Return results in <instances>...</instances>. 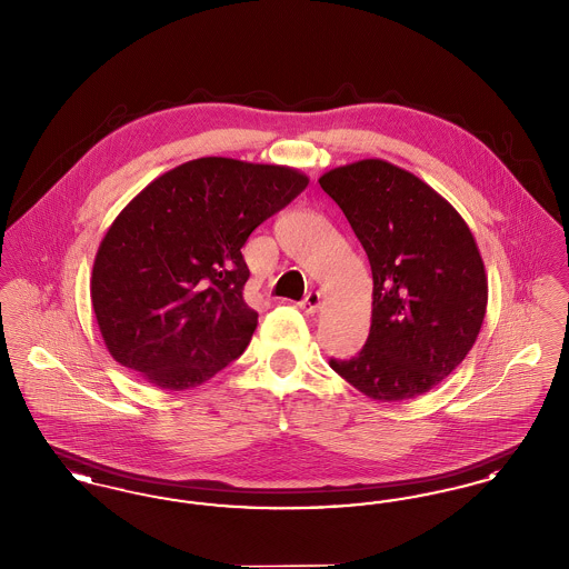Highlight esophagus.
<instances>
[{
	"label": "esophagus",
	"mask_w": 569,
	"mask_h": 569,
	"mask_svg": "<svg viewBox=\"0 0 569 569\" xmlns=\"http://www.w3.org/2000/svg\"><path fill=\"white\" fill-rule=\"evenodd\" d=\"M320 305H322V295H320V292H309L307 297L302 298L300 309H302L305 313H316V311L320 309Z\"/></svg>",
	"instance_id": "esophagus-1"
}]
</instances>
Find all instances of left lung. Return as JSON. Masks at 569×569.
I'll return each mask as SVG.
<instances>
[{"mask_svg": "<svg viewBox=\"0 0 569 569\" xmlns=\"http://www.w3.org/2000/svg\"><path fill=\"white\" fill-rule=\"evenodd\" d=\"M320 186L373 272L367 343L330 367L383 403L433 390L473 348L487 316V271L469 226L422 179L376 158L332 168Z\"/></svg>", "mask_w": 569, "mask_h": 569, "instance_id": "left-lung-1", "label": "left lung"}]
</instances>
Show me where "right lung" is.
Instances as JSON below:
<instances>
[{
	"instance_id": "add662e5",
	"label": "right lung",
	"mask_w": 569,
	"mask_h": 569,
	"mask_svg": "<svg viewBox=\"0 0 569 569\" xmlns=\"http://www.w3.org/2000/svg\"><path fill=\"white\" fill-rule=\"evenodd\" d=\"M307 183L290 166L200 158L134 196L91 271L110 356L162 390L200 386L239 358L258 326L241 247Z\"/></svg>"
}]
</instances>
